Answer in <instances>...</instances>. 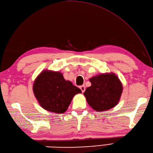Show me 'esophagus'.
Returning <instances> with one entry per match:
<instances>
[{"instance_id":"1","label":"esophagus","mask_w":153,"mask_h":153,"mask_svg":"<svg viewBox=\"0 0 153 153\" xmlns=\"http://www.w3.org/2000/svg\"><path fill=\"white\" fill-rule=\"evenodd\" d=\"M79 88H80L81 90H82V93L85 92V86H84V85H82V86L79 87Z\"/></svg>"}]
</instances>
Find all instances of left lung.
<instances>
[{
  "mask_svg": "<svg viewBox=\"0 0 153 153\" xmlns=\"http://www.w3.org/2000/svg\"><path fill=\"white\" fill-rule=\"evenodd\" d=\"M89 81L91 85L87 87L83 95L93 110L102 112L118 105L123 86L114 73L100 74L92 77Z\"/></svg>",
  "mask_w": 153,
  "mask_h": 153,
  "instance_id": "obj_1",
  "label": "left lung"
}]
</instances>
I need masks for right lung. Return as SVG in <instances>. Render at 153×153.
Instances as JSON below:
<instances>
[{"label":"right lung","mask_w":153,"mask_h":153,"mask_svg":"<svg viewBox=\"0 0 153 153\" xmlns=\"http://www.w3.org/2000/svg\"><path fill=\"white\" fill-rule=\"evenodd\" d=\"M33 91L42 108L57 114L66 112L74 95L82 93L81 89L65 79L60 71L48 70L38 75Z\"/></svg>","instance_id":"add662e5"}]
</instances>
